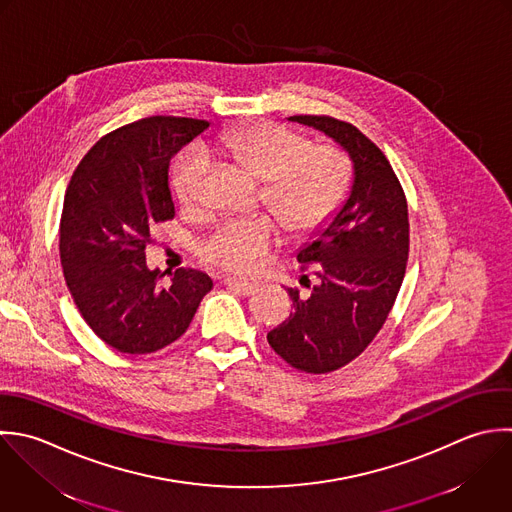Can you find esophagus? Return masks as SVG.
Returning <instances> with one entry per match:
<instances>
[{"instance_id":"esophagus-1","label":"esophagus","mask_w":512,"mask_h":512,"mask_svg":"<svg viewBox=\"0 0 512 512\" xmlns=\"http://www.w3.org/2000/svg\"><path fill=\"white\" fill-rule=\"evenodd\" d=\"M225 285L243 293V295H253L257 291V285L255 283H249V281H243L239 277H225Z\"/></svg>"}]
</instances>
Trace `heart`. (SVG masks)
Returning a JSON list of instances; mask_svg holds the SVG:
<instances>
[{
    "label": "heart",
    "mask_w": 512,
    "mask_h": 512,
    "mask_svg": "<svg viewBox=\"0 0 512 512\" xmlns=\"http://www.w3.org/2000/svg\"><path fill=\"white\" fill-rule=\"evenodd\" d=\"M217 145L237 157L265 183V205L295 233L321 229L343 205L351 185V163L335 143H317L283 125L261 121L227 129ZM213 157L205 147L189 149L173 173V189L183 207L205 203ZM281 241V225L271 215L223 221L201 245L205 261L253 273Z\"/></svg>",
    "instance_id": "heart-1"
}]
</instances>
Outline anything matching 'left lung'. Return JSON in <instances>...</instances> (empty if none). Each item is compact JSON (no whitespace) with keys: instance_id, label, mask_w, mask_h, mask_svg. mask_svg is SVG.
<instances>
[{"instance_id":"1","label":"left lung","mask_w":512,"mask_h":512,"mask_svg":"<svg viewBox=\"0 0 512 512\" xmlns=\"http://www.w3.org/2000/svg\"><path fill=\"white\" fill-rule=\"evenodd\" d=\"M289 119L333 137L355 169L341 211L317 241L297 253L301 285L309 293L287 289L295 311L267 333L283 361L321 375L357 359L385 325L407 269L409 209L389 159L355 125L331 115Z\"/></svg>"}]
</instances>
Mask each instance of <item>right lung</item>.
<instances>
[{
    "label": "right lung",
    "mask_w": 512,
    "mask_h": 512,
    "mask_svg": "<svg viewBox=\"0 0 512 512\" xmlns=\"http://www.w3.org/2000/svg\"><path fill=\"white\" fill-rule=\"evenodd\" d=\"M209 127L205 119L153 115L103 135L79 161L65 191L59 257L67 289L91 331L127 355L155 353L189 327L209 275L177 269L161 285L145 245L175 215L171 157Z\"/></svg>",
    "instance_id": "obj_1"
}]
</instances>
